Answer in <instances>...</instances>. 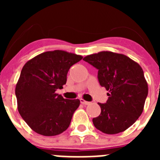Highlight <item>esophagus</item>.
<instances>
[{
	"label": "esophagus",
	"instance_id": "esophagus-1",
	"mask_svg": "<svg viewBox=\"0 0 160 160\" xmlns=\"http://www.w3.org/2000/svg\"><path fill=\"white\" fill-rule=\"evenodd\" d=\"M80 102H81V103H82V104H83V105H89V104L90 103V102L86 101V100L82 99V98H81V99H80Z\"/></svg>",
	"mask_w": 160,
	"mask_h": 160
}]
</instances>
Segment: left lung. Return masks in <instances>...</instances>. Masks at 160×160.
<instances>
[{
    "label": "left lung",
    "instance_id": "obj_1",
    "mask_svg": "<svg viewBox=\"0 0 160 160\" xmlns=\"http://www.w3.org/2000/svg\"><path fill=\"white\" fill-rule=\"evenodd\" d=\"M83 60L98 70L100 85L109 92L105 104L98 103L101 114L93 118L94 127L108 135L126 131L142 113L148 94L142 67L128 56L111 51L87 55Z\"/></svg>",
    "mask_w": 160,
    "mask_h": 160
}]
</instances>
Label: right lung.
Instances as JSON below:
<instances>
[{"instance_id": "right-lung-1", "label": "right lung", "mask_w": 160, "mask_h": 160, "mask_svg": "<svg viewBox=\"0 0 160 160\" xmlns=\"http://www.w3.org/2000/svg\"><path fill=\"white\" fill-rule=\"evenodd\" d=\"M82 56L64 50L44 52L24 65L16 85L18 110L39 135L54 136L66 131L79 99H66L56 93L66 83L70 68Z\"/></svg>"}]
</instances>
